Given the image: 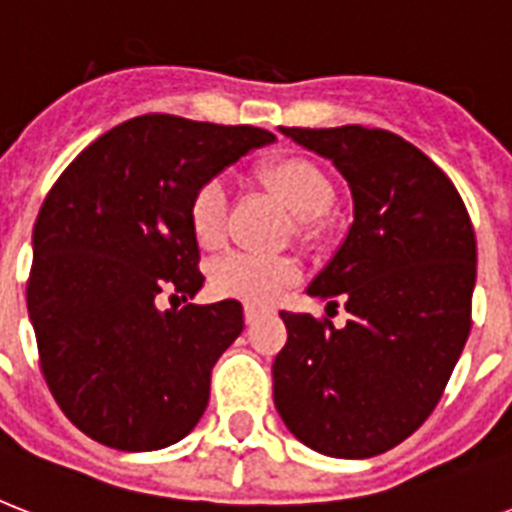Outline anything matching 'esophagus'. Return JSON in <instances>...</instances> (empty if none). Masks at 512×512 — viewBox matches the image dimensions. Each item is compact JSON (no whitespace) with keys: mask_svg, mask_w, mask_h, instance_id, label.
Returning a JSON list of instances; mask_svg holds the SVG:
<instances>
[{"mask_svg":"<svg viewBox=\"0 0 512 512\" xmlns=\"http://www.w3.org/2000/svg\"><path fill=\"white\" fill-rule=\"evenodd\" d=\"M268 311H263V308H257V305H244V321L247 324H255V321H260Z\"/></svg>","mask_w":512,"mask_h":512,"instance_id":"1","label":"esophagus"}]
</instances>
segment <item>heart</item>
<instances>
[{"instance_id": "heart-1", "label": "heart", "mask_w": 512, "mask_h": 512, "mask_svg": "<svg viewBox=\"0 0 512 512\" xmlns=\"http://www.w3.org/2000/svg\"><path fill=\"white\" fill-rule=\"evenodd\" d=\"M260 177L279 193V199L303 223L316 220L332 204V183L319 164L303 156H279L260 167ZM225 212H228V185L220 175L207 177L196 185L188 201V225L196 244L215 249L225 239ZM300 265L292 257L228 252L217 257L209 268V284L220 297L244 300L247 305H271L276 297L295 284Z\"/></svg>"}]
</instances>
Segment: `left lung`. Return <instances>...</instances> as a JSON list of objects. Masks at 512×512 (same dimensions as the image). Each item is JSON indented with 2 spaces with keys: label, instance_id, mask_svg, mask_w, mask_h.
Segmentation results:
<instances>
[{
  "label": "left lung",
  "instance_id": "left-lung-1",
  "mask_svg": "<svg viewBox=\"0 0 512 512\" xmlns=\"http://www.w3.org/2000/svg\"><path fill=\"white\" fill-rule=\"evenodd\" d=\"M279 130L348 180L353 225L308 287L327 308L345 303L350 321L281 311L273 401L305 446L364 460L412 436L452 377L470 335L476 233L452 180L393 132Z\"/></svg>",
  "mask_w": 512,
  "mask_h": 512
}]
</instances>
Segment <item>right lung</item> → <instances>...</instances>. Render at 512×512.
Wrapping results in <instances>:
<instances>
[{"instance_id":"right-lung-1","label":"right lung","mask_w":512,"mask_h":512,"mask_svg":"<svg viewBox=\"0 0 512 512\" xmlns=\"http://www.w3.org/2000/svg\"><path fill=\"white\" fill-rule=\"evenodd\" d=\"M276 135L146 114L84 148L34 225L28 319L47 388L76 428L154 452L196 428L217 358L244 329L236 300L159 311L204 284L188 225L196 185Z\"/></svg>"}]
</instances>
